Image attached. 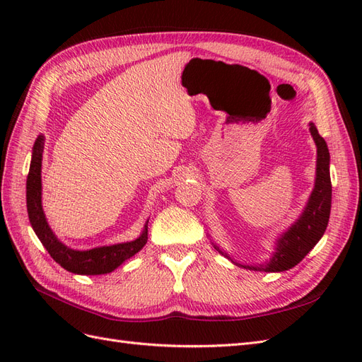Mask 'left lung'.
Returning a JSON list of instances; mask_svg holds the SVG:
<instances>
[{"mask_svg": "<svg viewBox=\"0 0 362 362\" xmlns=\"http://www.w3.org/2000/svg\"><path fill=\"white\" fill-rule=\"evenodd\" d=\"M310 131L317 145V175L315 187L311 193L308 205H306L299 221L278 240L275 255H273L267 264L245 266L246 269L257 272L288 270L296 264H299L326 231L327 222H329L332 199V184L329 177V151H327L326 141L319 134L314 124H310Z\"/></svg>", "mask_w": 362, "mask_h": 362, "instance_id": "1", "label": "left lung"}]
</instances>
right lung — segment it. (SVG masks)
Instances as JSON below:
<instances>
[{"mask_svg":"<svg viewBox=\"0 0 362 362\" xmlns=\"http://www.w3.org/2000/svg\"><path fill=\"white\" fill-rule=\"evenodd\" d=\"M42 152H43V136H39L33 146V156L30 163V172L27 177V210L30 223L35 229L36 235L48 250L52 259L76 275H104L110 273L122 262L144 247L148 242V223L144 233L134 242L119 243L112 246L95 247L90 250H74L59 242L57 237L52 234L51 228L47 223L45 214L42 210V182H40V168H42Z\"/></svg>","mask_w":362,"mask_h":362,"instance_id":"obj_1","label":"right lung"}]
</instances>
